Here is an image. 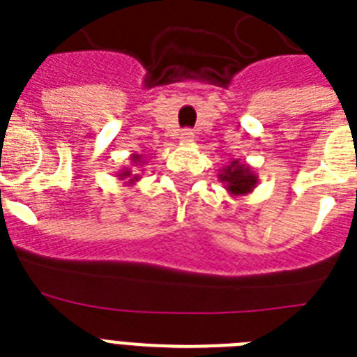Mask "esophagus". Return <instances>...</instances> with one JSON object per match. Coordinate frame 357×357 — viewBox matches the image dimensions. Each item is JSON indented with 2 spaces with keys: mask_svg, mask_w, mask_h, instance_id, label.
Masks as SVG:
<instances>
[{
  "mask_svg": "<svg viewBox=\"0 0 357 357\" xmlns=\"http://www.w3.org/2000/svg\"><path fill=\"white\" fill-rule=\"evenodd\" d=\"M179 140H181V142H185V144H189V142H192V140H195V133H192L190 129H183V131L179 133Z\"/></svg>",
  "mask_w": 357,
  "mask_h": 357,
  "instance_id": "obj_1",
  "label": "esophagus"
}]
</instances>
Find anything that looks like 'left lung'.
Instances as JSON below:
<instances>
[{
  "instance_id": "8db88e82",
  "label": "left lung",
  "mask_w": 357,
  "mask_h": 357,
  "mask_svg": "<svg viewBox=\"0 0 357 357\" xmlns=\"http://www.w3.org/2000/svg\"><path fill=\"white\" fill-rule=\"evenodd\" d=\"M218 179H220V183H224V189L234 198L248 195L257 185V176L254 174L252 167L248 162H241L238 159L226 165L218 174Z\"/></svg>"
}]
</instances>
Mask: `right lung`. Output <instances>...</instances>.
<instances>
[{"label": "right lung", "instance_id": "1", "mask_svg": "<svg viewBox=\"0 0 357 357\" xmlns=\"http://www.w3.org/2000/svg\"><path fill=\"white\" fill-rule=\"evenodd\" d=\"M129 159H131V167H123L122 170H119V174H116V178L123 179V185H135L140 179V174H135L137 170H133V167H142V155H140V153H131Z\"/></svg>", "mask_w": 357, "mask_h": 357}]
</instances>
